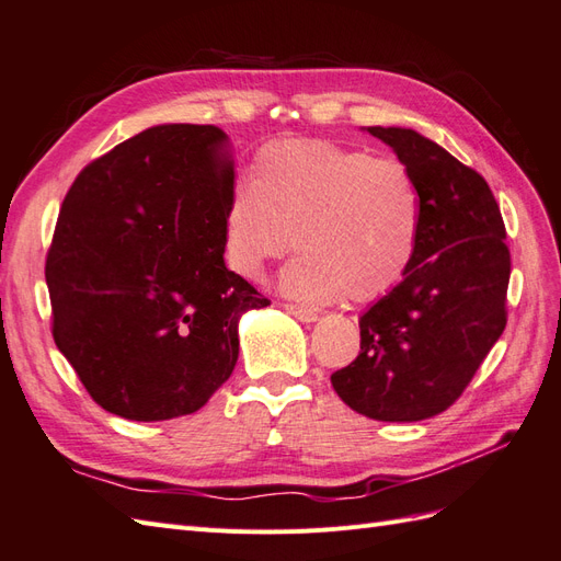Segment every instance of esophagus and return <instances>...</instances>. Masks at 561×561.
<instances>
[{
  "label": "esophagus",
  "instance_id": "34e87169",
  "mask_svg": "<svg viewBox=\"0 0 561 561\" xmlns=\"http://www.w3.org/2000/svg\"><path fill=\"white\" fill-rule=\"evenodd\" d=\"M286 308V312L289 314H294L296 320H300V322H314L318 320V310H312V308H308V306H284Z\"/></svg>",
  "mask_w": 561,
  "mask_h": 561
}]
</instances>
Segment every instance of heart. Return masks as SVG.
I'll list each match as a JSON object with an SVG mask.
<instances>
[{
    "mask_svg": "<svg viewBox=\"0 0 561 561\" xmlns=\"http://www.w3.org/2000/svg\"><path fill=\"white\" fill-rule=\"evenodd\" d=\"M422 198L398 161L322 139H286L255 153L249 186L229 198L225 261L257 282L291 247L279 289L308 304L375 300L408 275L417 253Z\"/></svg>",
    "mask_w": 561,
    "mask_h": 561,
    "instance_id": "b5f03b06",
    "label": "heart"
}]
</instances>
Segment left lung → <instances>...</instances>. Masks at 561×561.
<instances>
[{
    "mask_svg": "<svg viewBox=\"0 0 561 561\" xmlns=\"http://www.w3.org/2000/svg\"><path fill=\"white\" fill-rule=\"evenodd\" d=\"M391 147L422 198L408 275L360 318V353L332 375L351 410L420 422L462 396L507 324L510 249L491 186L410 127H365Z\"/></svg>",
    "mask_w": 561,
    "mask_h": 561,
    "instance_id": "obj_1",
    "label": "left lung"
}]
</instances>
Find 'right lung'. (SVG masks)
Here are the masks:
<instances>
[{"label":"right lung","mask_w":561,"mask_h":561,"mask_svg":"<svg viewBox=\"0 0 561 561\" xmlns=\"http://www.w3.org/2000/svg\"><path fill=\"white\" fill-rule=\"evenodd\" d=\"M227 135L168 123L84 168L45 277L51 334L94 403L133 422L192 414L232 375L239 320L270 300L225 265Z\"/></svg>","instance_id":"obj_1"}]
</instances>
